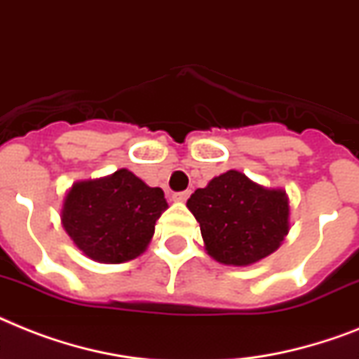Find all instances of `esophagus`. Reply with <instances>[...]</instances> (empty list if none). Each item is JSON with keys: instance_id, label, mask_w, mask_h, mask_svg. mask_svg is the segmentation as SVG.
<instances>
[{"instance_id": "34e87169", "label": "esophagus", "mask_w": 359, "mask_h": 359, "mask_svg": "<svg viewBox=\"0 0 359 359\" xmlns=\"http://www.w3.org/2000/svg\"><path fill=\"white\" fill-rule=\"evenodd\" d=\"M189 197V191H177V194H173V201H186Z\"/></svg>"}]
</instances>
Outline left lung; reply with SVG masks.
Segmentation results:
<instances>
[{
    "mask_svg": "<svg viewBox=\"0 0 359 359\" xmlns=\"http://www.w3.org/2000/svg\"><path fill=\"white\" fill-rule=\"evenodd\" d=\"M186 206L201 225L206 252L225 265H250L275 252L290 230V203L240 171L195 189Z\"/></svg>",
    "mask_w": 359,
    "mask_h": 359,
    "instance_id": "8db88e82",
    "label": "left lung"
}]
</instances>
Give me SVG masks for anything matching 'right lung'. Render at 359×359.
Here are the masks:
<instances>
[{
    "label": "right lung",
    "mask_w": 359,
    "mask_h": 359,
    "mask_svg": "<svg viewBox=\"0 0 359 359\" xmlns=\"http://www.w3.org/2000/svg\"><path fill=\"white\" fill-rule=\"evenodd\" d=\"M168 208L164 191L129 170L75 182L62 206V226L84 255L101 264L134 260L149 245Z\"/></svg>",
    "instance_id": "1"
}]
</instances>
